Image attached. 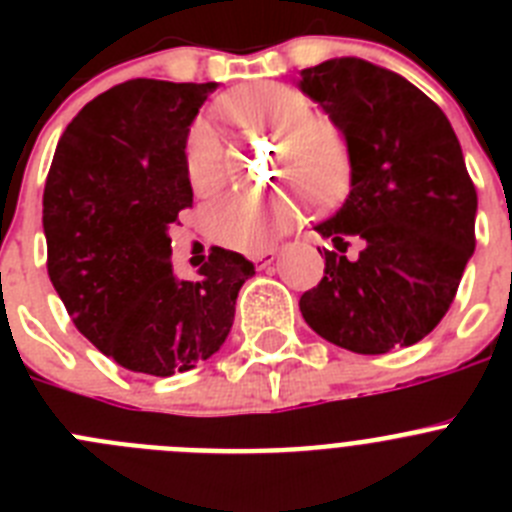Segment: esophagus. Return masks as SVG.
<instances>
[{
	"mask_svg": "<svg viewBox=\"0 0 512 512\" xmlns=\"http://www.w3.org/2000/svg\"><path fill=\"white\" fill-rule=\"evenodd\" d=\"M277 248L271 246V248H261V251H253L251 253V261L253 264H259V266H269L271 261L277 259Z\"/></svg>",
	"mask_w": 512,
	"mask_h": 512,
	"instance_id": "esophagus-1",
	"label": "esophagus"
}]
</instances>
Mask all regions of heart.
<instances>
[{"instance_id":"b5f03b06","label":"heart","mask_w":512,"mask_h":512,"mask_svg":"<svg viewBox=\"0 0 512 512\" xmlns=\"http://www.w3.org/2000/svg\"><path fill=\"white\" fill-rule=\"evenodd\" d=\"M217 112L241 128L274 133L279 140L282 174L300 187L312 205L338 200L351 182V153L341 128L312 115L300 89L261 81L235 89L217 102ZM189 187L212 194L223 184L220 143L205 120L192 122L184 148ZM295 220V200L287 194L259 197L235 192L207 210V233L233 251H259Z\"/></svg>"}]
</instances>
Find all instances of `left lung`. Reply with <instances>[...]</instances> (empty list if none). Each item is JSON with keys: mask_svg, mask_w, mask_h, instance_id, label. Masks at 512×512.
I'll return each mask as SVG.
<instances>
[{"mask_svg": "<svg viewBox=\"0 0 512 512\" xmlns=\"http://www.w3.org/2000/svg\"><path fill=\"white\" fill-rule=\"evenodd\" d=\"M346 135L351 194L318 233L325 271L300 297L318 336L354 354L413 346L441 323L474 253L477 189L449 117L408 79L361 58L302 71ZM351 240L365 246L346 260Z\"/></svg>", "mask_w": 512, "mask_h": 512, "instance_id": "obj_1", "label": "left lung"}]
</instances>
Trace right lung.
<instances>
[{"label": "right lung", "mask_w": 512, "mask_h": 512, "mask_svg": "<svg viewBox=\"0 0 512 512\" xmlns=\"http://www.w3.org/2000/svg\"><path fill=\"white\" fill-rule=\"evenodd\" d=\"M217 89L130 79L69 122L43 192L48 277L79 333L130 372H189L223 346L253 264L212 246L176 282L169 228L192 207L184 148Z\"/></svg>", "instance_id": "right-lung-1"}]
</instances>
